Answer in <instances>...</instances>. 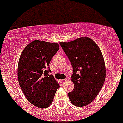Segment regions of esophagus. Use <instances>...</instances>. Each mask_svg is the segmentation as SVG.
<instances>
[{
  "label": "esophagus",
  "instance_id": "34e87169",
  "mask_svg": "<svg viewBox=\"0 0 123 123\" xmlns=\"http://www.w3.org/2000/svg\"><path fill=\"white\" fill-rule=\"evenodd\" d=\"M66 80H67L66 79H61V80H60V81L62 83H64L66 81Z\"/></svg>",
  "mask_w": 123,
  "mask_h": 123
}]
</instances>
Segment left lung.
Segmentation results:
<instances>
[{
  "label": "left lung",
  "instance_id": "1",
  "mask_svg": "<svg viewBox=\"0 0 123 123\" xmlns=\"http://www.w3.org/2000/svg\"><path fill=\"white\" fill-rule=\"evenodd\" d=\"M59 44L73 68L71 80L74 88L68 93L69 100L75 106H86L98 95L105 80L106 68L101 51L87 37Z\"/></svg>",
  "mask_w": 123,
  "mask_h": 123
}]
</instances>
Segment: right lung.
Listing matches in <instances>:
<instances>
[{
	"label": "right lung",
	"instance_id": "add662e5",
	"mask_svg": "<svg viewBox=\"0 0 123 123\" xmlns=\"http://www.w3.org/2000/svg\"><path fill=\"white\" fill-rule=\"evenodd\" d=\"M59 44L34 40L28 44L19 58L18 79L27 100L40 108L51 105L59 87L49 68V63L59 50Z\"/></svg>",
	"mask_w": 123,
	"mask_h": 123
}]
</instances>
